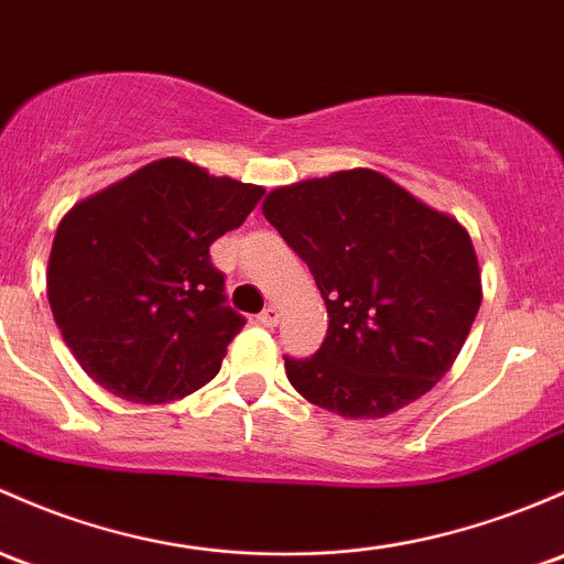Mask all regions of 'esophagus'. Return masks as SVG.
I'll return each instance as SVG.
<instances>
[{
  "mask_svg": "<svg viewBox=\"0 0 564 564\" xmlns=\"http://www.w3.org/2000/svg\"><path fill=\"white\" fill-rule=\"evenodd\" d=\"M278 318H281V313H278V307H272V305H270V307H264L262 313H259L257 322L262 324V327H275Z\"/></svg>",
  "mask_w": 564,
  "mask_h": 564,
  "instance_id": "esophagus-1",
  "label": "esophagus"
}]
</instances>
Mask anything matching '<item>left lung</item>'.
I'll return each mask as SVG.
<instances>
[{"mask_svg":"<svg viewBox=\"0 0 564 564\" xmlns=\"http://www.w3.org/2000/svg\"><path fill=\"white\" fill-rule=\"evenodd\" d=\"M264 218L307 264L329 329L286 376L307 402L383 419L454 365L481 305L467 229L376 170H343L267 194Z\"/></svg>","mask_w":564,"mask_h":564,"instance_id":"1","label":"left lung"}]
</instances>
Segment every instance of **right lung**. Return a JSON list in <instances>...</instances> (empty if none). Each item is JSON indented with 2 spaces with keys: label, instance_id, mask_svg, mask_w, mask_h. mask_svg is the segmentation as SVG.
<instances>
[{
  "label": "right lung",
  "instance_id": "right-lung-1",
  "mask_svg": "<svg viewBox=\"0 0 564 564\" xmlns=\"http://www.w3.org/2000/svg\"><path fill=\"white\" fill-rule=\"evenodd\" d=\"M264 197L262 186L159 159L62 218L47 302L78 365L132 402L205 387L246 318L227 305L210 246Z\"/></svg>",
  "mask_w": 564,
  "mask_h": 564
}]
</instances>
